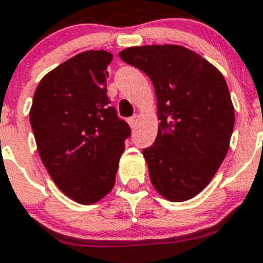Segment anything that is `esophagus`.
Masks as SVG:
<instances>
[{
  "instance_id": "obj_1",
  "label": "esophagus",
  "mask_w": 263,
  "mask_h": 263,
  "mask_svg": "<svg viewBox=\"0 0 263 263\" xmlns=\"http://www.w3.org/2000/svg\"><path fill=\"white\" fill-rule=\"evenodd\" d=\"M136 120H138V116H136V115L132 116V118H129L128 120H127V122H128V124H129V127H131L132 129H134L135 125H136Z\"/></svg>"
}]
</instances>
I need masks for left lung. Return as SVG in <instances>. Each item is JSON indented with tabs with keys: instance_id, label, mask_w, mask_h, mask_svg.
<instances>
[{
	"instance_id": "left-lung-1",
	"label": "left lung",
	"mask_w": 263,
	"mask_h": 263,
	"mask_svg": "<svg viewBox=\"0 0 263 263\" xmlns=\"http://www.w3.org/2000/svg\"><path fill=\"white\" fill-rule=\"evenodd\" d=\"M119 57L145 72L156 92L159 131L143 149L152 185L172 202L195 197L229 149L234 107L225 78L179 45L128 47Z\"/></svg>"
}]
</instances>
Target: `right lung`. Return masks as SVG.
<instances>
[{"instance_id":"obj_1","label":"right lung","mask_w":263,"mask_h":263,"mask_svg":"<svg viewBox=\"0 0 263 263\" xmlns=\"http://www.w3.org/2000/svg\"><path fill=\"white\" fill-rule=\"evenodd\" d=\"M112 54L88 50L46 74L34 92L30 124L43 165L61 191L95 204L115 185L129 125L107 97Z\"/></svg>"}]
</instances>
